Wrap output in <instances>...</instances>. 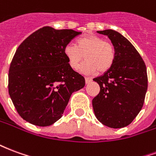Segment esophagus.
<instances>
[{"label":"esophagus","instance_id":"34e87169","mask_svg":"<svg viewBox=\"0 0 156 156\" xmlns=\"http://www.w3.org/2000/svg\"><path fill=\"white\" fill-rule=\"evenodd\" d=\"M92 82V78H89V77H85V83H86V84H88L89 83H91Z\"/></svg>","mask_w":156,"mask_h":156}]
</instances>
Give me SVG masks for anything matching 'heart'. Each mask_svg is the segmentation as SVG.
Returning <instances> with one entry per match:
<instances>
[{
	"label": "heart",
	"instance_id": "heart-1",
	"mask_svg": "<svg viewBox=\"0 0 156 156\" xmlns=\"http://www.w3.org/2000/svg\"><path fill=\"white\" fill-rule=\"evenodd\" d=\"M68 64L77 70L85 58L86 62L81 70L87 73H105L109 70L115 61V50L113 45L94 35L82 37L77 39L76 45H66L63 50Z\"/></svg>",
	"mask_w": 156,
	"mask_h": 156
}]
</instances>
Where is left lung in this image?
Instances as JSON below:
<instances>
[{
  "label": "left lung",
  "mask_w": 156,
  "mask_h": 156,
  "mask_svg": "<svg viewBox=\"0 0 156 156\" xmlns=\"http://www.w3.org/2000/svg\"><path fill=\"white\" fill-rule=\"evenodd\" d=\"M108 37L115 50L112 68L94 78L100 92L93 99V108L98 120L114 129L130 124L144 105L148 88L146 67L131 42L119 32L108 29L98 31Z\"/></svg>",
  "instance_id": "8db88e82"
}]
</instances>
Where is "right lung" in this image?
Masks as SVG:
<instances>
[{
    "label": "right lung",
    "mask_w": 156,
    "mask_h": 156,
    "mask_svg": "<svg viewBox=\"0 0 156 156\" xmlns=\"http://www.w3.org/2000/svg\"><path fill=\"white\" fill-rule=\"evenodd\" d=\"M79 34L72 29L44 27L16 49L9 69V94L20 116L30 124H54L72 94L84 87V78L73 71L63 52Z\"/></svg>",
    "instance_id": "right-lung-1"
}]
</instances>
